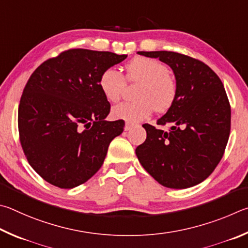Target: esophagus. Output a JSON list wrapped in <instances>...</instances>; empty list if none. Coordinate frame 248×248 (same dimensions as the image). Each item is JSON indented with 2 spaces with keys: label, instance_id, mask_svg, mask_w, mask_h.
I'll return each mask as SVG.
<instances>
[{
  "label": "esophagus",
  "instance_id": "1",
  "mask_svg": "<svg viewBox=\"0 0 248 248\" xmlns=\"http://www.w3.org/2000/svg\"><path fill=\"white\" fill-rule=\"evenodd\" d=\"M133 125H134V124H132V123H129V122H127V123L125 124L124 129H125V131H129V129H131V128L133 127Z\"/></svg>",
  "mask_w": 248,
  "mask_h": 248
}]
</instances>
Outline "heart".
I'll use <instances>...</instances> for the list:
<instances>
[{
	"mask_svg": "<svg viewBox=\"0 0 248 248\" xmlns=\"http://www.w3.org/2000/svg\"><path fill=\"white\" fill-rule=\"evenodd\" d=\"M167 65L151 58H136L126 65L127 80L138 85L134 101L121 102L113 107V119L127 122L145 120L155 110L164 112L174 102L177 87ZM126 81L115 68H108L99 78V87L106 99L116 102L123 94Z\"/></svg>",
	"mask_w": 248,
	"mask_h": 248,
	"instance_id": "obj_1",
	"label": "heart"
}]
</instances>
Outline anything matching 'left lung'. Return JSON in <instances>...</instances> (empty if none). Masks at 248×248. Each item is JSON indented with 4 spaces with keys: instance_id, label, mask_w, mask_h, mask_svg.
I'll return each mask as SVG.
<instances>
[{
    "instance_id": "left-lung-1",
    "label": "left lung",
    "mask_w": 248,
    "mask_h": 248,
    "mask_svg": "<svg viewBox=\"0 0 248 248\" xmlns=\"http://www.w3.org/2000/svg\"><path fill=\"white\" fill-rule=\"evenodd\" d=\"M159 59L175 75L174 102L157 124L171 125L169 131L150 124L136 155L145 170L169 188H188L205 181L227 147L231 129V107L219 76L203 62L171 51H140Z\"/></svg>"
}]
</instances>
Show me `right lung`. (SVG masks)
<instances>
[{
	"label": "right lung",
	"mask_w": 248,
	"mask_h": 248,
	"mask_svg": "<svg viewBox=\"0 0 248 248\" xmlns=\"http://www.w3.org/2000/svg\"><path fill=\"white\" fill-rule=\"evenodd\" d=\"M126 58L71 49L31 74L18 108L19 140L29 164L47 183L76 187L101 168L108 145L125 123L106 121L111 106L99 78Z\"/></svg>",
	"instance_id": "right-lung-1"
}]
</instances>
